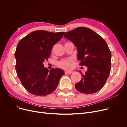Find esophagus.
<instances>
[{
    "instance_id": "esophagus-1",
    "label": "esophagus",
    "mask_w": 127,
    "mask_h": 127,
    "mask_svg": "<svg viewBox=\"0 0 127 127\" xmlns=\"http://www.w3.org/2000/svg\"><path fill=\"white\" fill-rule=\"evenodd\" d=\"M72 72V71H65V74H70Z\"/></svg>"
}]
</instances>
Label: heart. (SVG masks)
<instances>
[{"mask_svg":"<svg viewBox=\"0 0 127 127\" xmlns=\"http://www.w3.org/2000/svg\"><path fill=\"white\" fill-rule=\"evenodd\" d=\"M73 60L72 59H63L58 63V66L59 67L65 70H69L72 68V63Z\"/></svg>","mask_w":127,"mask_h":127,"instance_id":"1","label":"heart"}]
</instances>
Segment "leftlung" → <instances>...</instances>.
I'll list each match as a JSON object with an SVG mask.
<instances>
[{"instance_id":"1","label":"left lung","mask_w":127,"mask_h":127,"mask_svg":"<svg viewBox=\"0 0 127 127\" xmlns=\"http://www.w3.org/2000/svg\"><path fill=\"white\" fill-rule=\"evenodd\" d=\"M64 37L72 42L78 49L79 65L88 70L80 72L82 79L75 85L77 91L86 94L101 90L109 77L111 68V53L105 40L88 28L80 27L65 32Z\"/></svg>"}]
</instances>
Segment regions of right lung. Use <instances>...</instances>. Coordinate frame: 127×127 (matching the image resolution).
<instances>
[{
	"instance_id": "add662e5",
	"label": "right lung",
	"mask_w": 127,
	"mask_h": 127,
	"mask_svg": "<svg viewBox=\"0 0 127 127\" xmlns=\"http://www.w3.org/2000/svg\"><path fill=\"white\" fill-rule=\"evenodd\" d=\"M64 32L53 33L36 30L18 42L15 57L17 75L25 89L31 94L43 96L54 91L64 71L57 68L49 70L44 67L53 45L63 36Z\"/></svg>"
}]
</instances>
